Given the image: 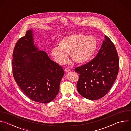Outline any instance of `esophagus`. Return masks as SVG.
<instances>
[{
  "label": "esophagus",
  "instance_id": "obj_1",
  "mask_svg": "<svg viewBox=\"0 0 131 131\" xmlns=\"http://www.w3.org/2000/svg\"><path fill=\"white\" fill-rule=\"evenodd\" d=\"M65 70L66 72H69L70 71V69H69V67H66L65 69Z\"/></svg>",
  "mask_w": 131,
  "mask_h": 131
}]
</instances>
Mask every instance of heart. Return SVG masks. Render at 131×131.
Wrapping results in <instances>:
<instances>
[{
  "instance_id": "b5f03b06",
  "label": "heart",
  "mask_w": 131,
  "mask_h": 131,
  "mask_svg": "<svg viewBox=\"0 0 131 131\" xmlns=\"http://www.w3.org/2000/svg\"><path fill=\"white\" fill-rule=\"evenodd\" d=\"M98 47V41L95 37L86 36L81 34L67 36L54 46L51 51V55L57 63L65 64L69 53L72 60L77 64L84 63L94 55Z\"/></svg>"
}]
</instances>
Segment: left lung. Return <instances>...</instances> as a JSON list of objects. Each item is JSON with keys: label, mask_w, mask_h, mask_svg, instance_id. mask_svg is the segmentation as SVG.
Returning <instances> with one entry per match:
<instances>
[{"label": "left lung", "mask_w": 131, "mask_h": 131, "mask_svg": "<svg viewBox=\"0 0 131 131\" xmlns=\"http://www.w3.org/2000/svg\"><path fill=\"white\" fill-rule=\"evenodd\" d=\"M105 38L95 58L74 69L79 74L77 91L82 96L90 100L105 96L119 72V60L115 46L106 35Z\"/></svg>", "instance_id": "obj_1"}]
</instances>
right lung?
I'll return each mask as SVG.
<instances>
[{
  "instance_id": "1",
  "label": "right lung",
  "mask_w": 131,
  "mask_h": 131,
  "mask_svg": "<svg viewBox=\"0 0 131 131\" xmlns=\"http://www.w3.org/2000/svg\"><path fill=\"white\" fill-rule=\"evenodd\" d=\"M12 55L13 76L24 94L36 102L52 101L58 94L64 71L46 52L38 50L31 30L17 41Z\"/></svg>"
}]
</instances>
